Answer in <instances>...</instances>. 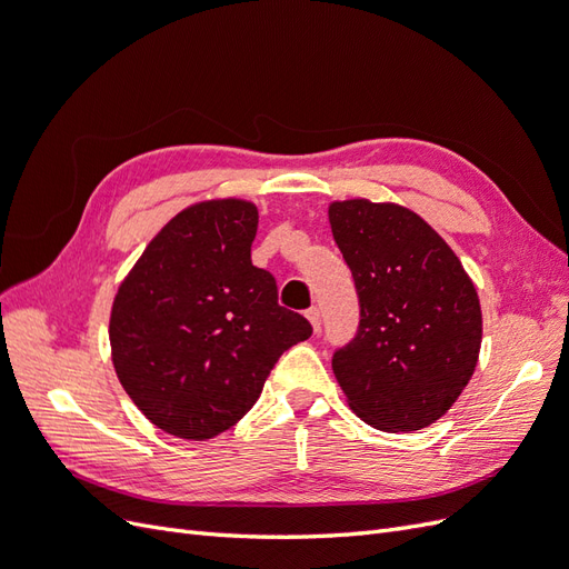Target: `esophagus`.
<instances>
[{"label": "esophagus", "mask_w": 569, "mask_h": 569, "mask_svg": "<svg viewBox=\"0 0 569 569\" xmlns=\"http://www.w3.org/2000/svg\"><path fill=\"white\" fill-rule=\"evenodd\" d=\"M306 318H308V322H311L313 325V330L318 332L320 330V322H322V318H320V308H308V311H306Z\"/></svg>", "instance_id": "obj_1"}]
</instances>
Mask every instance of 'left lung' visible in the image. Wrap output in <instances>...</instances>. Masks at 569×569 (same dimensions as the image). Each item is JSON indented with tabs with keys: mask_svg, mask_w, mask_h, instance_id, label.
<instances>
[{
	"mask_svg": "<svg viewBox=\"0 0 569 569\" xmlns=\"http://www.w3.org/2000/svg\"><path fill=\"white\" fill-rule=\"evenodd\" d=\"M327 216L360 301L358 335L332 358L347 403L382 432L429 427L477 368L481 308L470 274L401 203L343 199Z\"/></svg>",
	"mask_w": 569,
	"mask_h": 569,
	"instance_id": "1",
	"label": "left lung"
}]
</instances>
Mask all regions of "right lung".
Returning a JSON list of instances; mask_svg holds the SVG:
<instances>
[{
    "label": "right lung",
    "mask_w": 569,
    "mask_h": 569,
    "mask_svg": "<svg viewBox=\"0 0 569 569\" xmlns=\"http://www.w3.org/2000/svg\"><path fill=\"white\" fill-rule=\"evenodd\" d=\"M258 209L247 199L187 206L120 282L109 341L120 385L144 418L203 441L242 420L278 358L311 337L251 263Z\"/></svg>",
    "instance_id": "add662e5"
}]
</instances>
